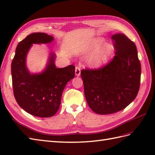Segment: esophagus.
<instances>
[{
	"label": "esophagus",
	"instance_id": "34e87169",
	"mask_svg": "<svg viewBox=\"0 0 155 155\" xmlns=\"http://www.w3.org/2000/svg\"><path fill=\"white\" fill-rule=\"evenodd\" d=\"M75 74L77 76H79L81 74V67L79 66H77L75 68Z\"/></svg>",
	"mask_w": 155,
	"mask_h": 155
}]
</instances>
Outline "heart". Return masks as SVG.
Returning a JSON list of instances; mask_svg holds the SVG:
<instances>
[{
  "label": "heart",
  "mask_w": 155,
  "mask_h": 155,
  "mask_svg": "<svg viewBox=\"0 0 155 155\" xmlns=\"http://www.w3.org/2000/svg\"><path fill=\"white\" fill-rule=\"evenodd\" d=\"M102 43L101 40H98L94 42V47H98ZM112 51V47L110 45H107L101 48L98 54H97L94 57L91 59L92 64L94 65H101L107 61L108 56L110 55Z\"/></svg>",
  "instance_id": "obj_1"
}]
</instances>
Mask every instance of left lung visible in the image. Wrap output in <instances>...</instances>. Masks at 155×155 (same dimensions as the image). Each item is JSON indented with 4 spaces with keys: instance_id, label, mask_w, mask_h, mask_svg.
Instances as JSON below:
<instances>
[{
    "instance_id": "1",
    "label": "left lung",
    "mask_w": 155,
    "mask_h": 155,
    "mask_svg": "<svg viewBox=\"0 0 155 155\" xmlns=\"http://www.w3.org/2000/svg\"><path fill=\"white\" fill-rule=\"evenodd\" d=\"M114 58L98 68L81 72L88 106L99 114L117 113L132 103L139 93L141 66L135 44L127 36L112 37Z\"/></svg>"
}]
</instances>
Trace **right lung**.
I'll list each match as a JSON object with an SVG mask.
<instances>
[{"label":"right lung","mask_w":155,"mask_h":155,"mask_svg":"<svg viewBox=\"0 0 155 155\" xmlns=\"http://www.w3.org/2000/svg\"><path fill=\"white\" fill-rule=\"evenodd\" d=\"M53 37L42 32L28 35L19 42L11 64L13 93L18 105L28 113L41 118L56 114L61 104L62 91L74 77L75 67L57 68L51 54L45 71L31 74L26 67V56L32 43H48Z\"/></svg>","instance_id":"add662e5"}]
</instances>
